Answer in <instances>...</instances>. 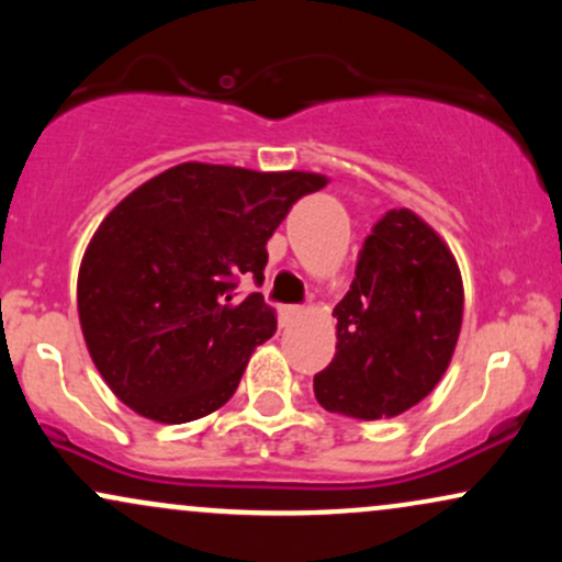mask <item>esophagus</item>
Listing matches in <instances>:
<instances>
[{
  "instance_id": "34e87169",
  "label": "esophagus",
  "mask_w": 562,
  "mask_h": 562,
  "mask_svg": "<svg viewBox=\"0 0 562 562\" xmlns=\"http://www.w3.org/2000/svg\"><path fill=\"white\" fill-rule=\"evenodd\" d=\"M303 317V308L301 306H288L285 308V319H299Z\"/></svg>"
}]
</instances>
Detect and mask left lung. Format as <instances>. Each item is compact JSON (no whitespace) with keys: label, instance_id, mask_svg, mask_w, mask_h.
I'll return each mask as SVG.
<instances>
[{"label":"left lung","instance_id":"1","mask_svg":"<svg viewBox=\"0 0 562 562\" xmlns=\"http://www.w3.org/2000/svg\"><path fill=\"white\" fill-rule=\"evenodd\" d=\"M465 290L454 254L415 211H389L364 240L357 277L333 308L335 357L314 378L327 412L359 420L420 404L454 357Z\"/></svg>","mask_w":562,"mask_h":562}]
</instances>
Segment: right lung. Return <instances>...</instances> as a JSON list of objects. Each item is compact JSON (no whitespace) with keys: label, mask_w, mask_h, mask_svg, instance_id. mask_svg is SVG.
<instances>
[{"label":"right lung","mask_w":562,"mask_h":562,"mask_svg":"<svg viewBox=\"0 0 562 562\" xmlns=\"http://www.w3.org/2000/svg\"><path fill=\"white\" fill-rule=\"evenodd\" d=\"M330 179L314 171L171 166L102 218L79 267V322L89 357L115 396L147 420H200L232 398L277 312L250 293L267 240L290 205Z\"/></svg>","instance_id":"right-lung-1"}]
</instances>
